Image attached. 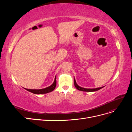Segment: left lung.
Listing matches in <instances>:
<instances>
[{"label":"left lung","mask_w":132,"mask_h":132,"mask_svg":"<svg viewBox=\"0 0 132 132\" xmlns=\"http://www.w3.org/2000/svg\"><path fill=\"white\" fill-rule=\"evenodd\" d=\"M74 85H75L76 88H77L78 90L82 91H86V92L96 91H97L100 89H101V88H102V87H98V88H96V89H85V88H83V87H80L79 85H78L77 82H76V81H75V79H74Z\"/></svg>","instance_id":"8db88e82"}]
</instances>
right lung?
<instances>
[{
    "mask_svg": "<svg viewBox=\"0 0 132 132\" xmlns=\"http://www.w3.org/2000/svg\"><path fill=\"white\" fill-rule=\"evenodd\" d=\"M57 82H56V79H54V82L52 84V85H51L50 86L46 87L45 89H38V90H36V89H25L26 90L29 91L31 93L35 94H47L50 93V92L52 91L53 90H54V89H55V86H56V84H57Z\"/></svg>",
    "mask_w": 132,
    "mask_h": 132,
    "instance_id": "add662e5",
    "label": "right lung"
}]
</instances>
